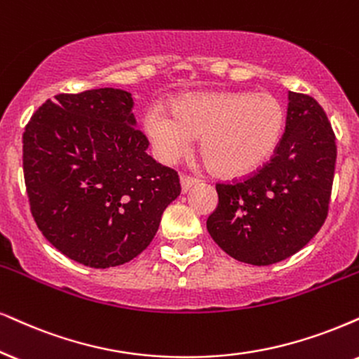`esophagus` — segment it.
Instances as JSON below:
<instances>
[{"instance_id":"34e87169","label":"esophagus","mask_w":359,"mask_h":359,"mask_svg":"<svg viewBox=\"0 0 359 359\" xmlns=\"http://www.w3.org/2000/svg\"><path fill=\"white\" fill-rule=\"evenodd\" d=\"M197 184V180L194 179V177H189V175H180V187H182V192H189L190 189L194 187V185Z\"/></svg>"}]
</instances>
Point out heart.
Listing matches in <instances>:
<instances>
[{"label": "heart", "mask_w": 359, "mask_h": 359, "mask_svg": "<svg viewBox=\"0 0 359 359\" xmlns=\"http://www.w3.org/2000/svg\"><path fill=\"white\" fill-rule=\"evenodd\" d=\"M144 133L158 161L175 162L202 135L201 152L224 177L255 172L275 152L285 127V109L270 93H205L177 99L170 114L152 107Z\"/></svg>", "instance_id": "1"}]
</instances>
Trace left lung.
<instances>
[{"mask_svg":"<svg viewBox=\"0 0 359 359\" xmlns=\"http://www.w3.org/2000/svg\"><path fill=\"white\" fill-rule=\"evenodd\" d=\"M337 144L323 107L288 93L285 134L260 170L233 184H217L219 205L207 230L235 260L265 266L294 255L328 215Z\"/></svg>","mask_w":359,"mask_h":359,"instance_id":"obj_1","label":"left lung"}]
</instances>
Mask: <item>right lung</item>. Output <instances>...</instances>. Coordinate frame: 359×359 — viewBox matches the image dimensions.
Instances as JSON below:
<instances>
[{
    "label": "right lung",
    "mask_w": 359,
    "mask_h": 359,
    "mask_svg": "<svg viewBox=\"0 0 359 359\" xmlns=\"http://www.w3.org/2000/svg\"><path fill=\"white\" fill-rule=\"evenodd\" d=\"M130 93L114 88L57 94L22 134L31 213L71 260L109 269L133 260L180 195L179 175L147 156Z\"/></svg>",
    "instance_id": "right-lung-1"
}]
</instances>
